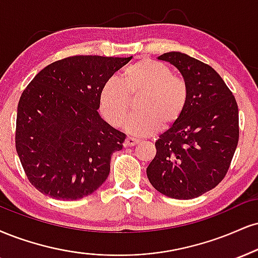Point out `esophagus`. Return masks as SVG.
<instances>
[{"instance_id": "1", "label": "esophagus", "mask_w": 258, "mask_h": 258, "mask_svg": "<svg viewBox=\"0 0 258 258\" xmlns=\"http://www.w3.org/2000/svg\"><path fill=\"white\" fill-rule=\"evenodd\" d=\"M138 142H139V139H137V138L127 137L126 141H125V145H126V147H133V145L137 144Z\"/></svg>"}]
</instances>
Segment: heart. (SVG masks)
<instances>
[{
	"mask_svg": "<svg viewBox=\"0 0 258 258\" xmlns=\"http://www.w3.org/2000/svg\"><path fill=\"white\" fill-rule=\"evenodd\" d=\"M138 95L137 113L127 120L126 130L136 136H149L161 123L170 126L182 116L188 102V85L162 62L137 61L121 71L119 80L103 84L98 96L101 114L111 126L120 127L130 113V98Z\"/></svg>",
	"mask_w": 258,
	"mask_h": 258,
	"instance_id": "obj_1",
	"label": "heart"
}]
</instances>
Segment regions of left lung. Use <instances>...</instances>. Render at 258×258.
<instances>
[{
    "mask_svg": "<svg viewBox=\"0 0 258 258\" xmlns=\"http://www.w3.org/2000/svg\"><path fill=\"white\" fill-rule=\"evenodd\" d=\"M187 82L182 116L155 143L147 175L157 191L175 200L200 197L227 174L239 141L238 104L209 64L178 51L159 56Z\"/></svg>",
    "mask_w": 258,
    "mask_h": 258,
    "instance_id": "1",
    "label": "left lung"
}]
</instances>
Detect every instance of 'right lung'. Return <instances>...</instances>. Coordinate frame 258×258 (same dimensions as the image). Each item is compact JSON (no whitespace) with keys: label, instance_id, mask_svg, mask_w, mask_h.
<instances>
[{"label":"right lung","instance_id":"add662e5","mask_svg":"<svg viewBox=\"0 0 258 258\" xmlns=\"http://www.w3.org/2000/svg\"><path fill=\"white\" fill-rule=\"evenodd\" d=\"M79 55L43 68L19 99L15 148L33 187L55 200L84 198L105 181L125 133L99 116L98 96L131 60Z\"/></svg>","mask_w":258,"mask_h":258}]
</instances>
